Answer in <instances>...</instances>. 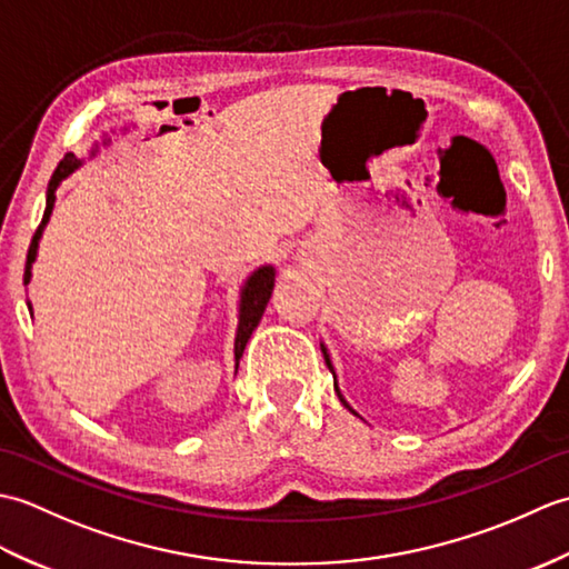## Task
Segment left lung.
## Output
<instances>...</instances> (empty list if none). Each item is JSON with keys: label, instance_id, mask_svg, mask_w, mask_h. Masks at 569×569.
<instances>
[{"label": "left lung", "instance_id": "8db88e82", "mask_svg": "<svg viewBox=\"0 0 569 569\" xmlns=\"http://www.w3.org/2000/svg\"><path fill=\"white\" fill-rule=\"evenodd\" d=\"M320 347H322V345H320ZM322 355H325V365H328V369L332 371V377H335V367H332V361H330V355H328V349H325V347H322ZM335 391H337V396H340V401H342V406H345V408H349V403L345 401V398H342V393H340V386H337V377H335ZM349 410H352V408H349ZM352 413H355V416H359V413H357V410H352Z\"/></svg>", "mask_w": 569, "mask_h": 569}]
</instances>
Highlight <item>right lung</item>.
Masks as SVG:
<instances>
[{
	"label": "right lung",
	"instance_id": "obj_1",
	"mask_svg": "<svg viewBox=\"0 0 569 569\" xmlns=\"http://www.w3.org/2000/svg\"><path fill=\"white\" fill-rule=\"evenodd\" d=\"M78 166H80V159H76V153H66V159L60 161L58 168L53 171L51 183H48L46 212H43V220H41L39 229H36V234L31 239V247H29V253H27V271H23V286L31 281V266L36 261V251H39V239L43 234V227L48 224V220H51L53 202H56V190L72 171H76ZM273 278H276L273 266H261V269H257L247 278L244 288H241V296H239V325H237V337H234V361H237V367H239L241 355H244V347L249 342L251 332L257 330V325H259V320L263 316V310H266V306H269V298H271V291H273ZM29 310H31V303H29Z\"/></svg>",
	"mask_w": 569,
	"mask_h": 569
}]
</instances>
